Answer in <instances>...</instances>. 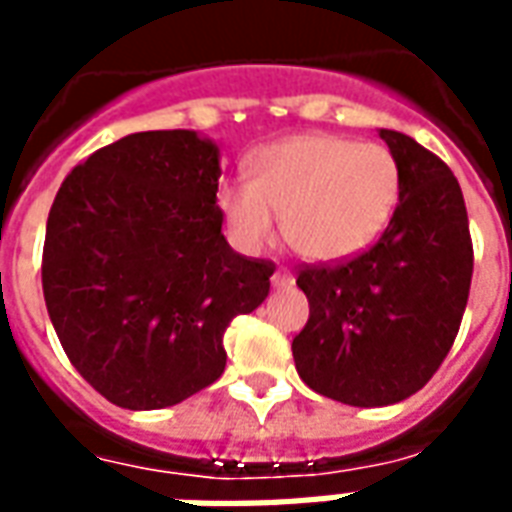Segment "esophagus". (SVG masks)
I'll return each instance as SVG.
<instances>
[{"label":"esophagus","instance_id":"34e87169","mask_svg":"<svg viewBox=\"0 0 512 512\" xmlns=\"http://www.w3.org/2000/svg\"><path fill=\"white\" fill-rule=\"evenodd\" d=\"M271 282H274V288H288V285H293V274H290L288 268H277Z\"/></svg>","mask_w":512,"mask_h":512}]
</instances>
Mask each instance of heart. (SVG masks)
<instances>
[{
    "instance_id": "1",
    "label": "heart",
    "mask_w": 512,
    "mask_h": 512,
    "mask_svg": "<svg viewBox=\"0 0 512 512\" xmlns=\"http://www.w3.org/2000/svg\"><path fill=\"white\" fill-rule=\"evenodd\" d=\"M400 167L392 150L348 136L301 134L257 150L249 180L219 191L227 227L257 252L282 216L288 246L310 263H340L376 241L395 213Z\"/></svg>"
}]
</instances>
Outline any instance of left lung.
<instances>
[{
	"label": "left lung",
	"instance_id": "obj_1",
	"mask_svg": "<svg viewBox=\"0 0 512 512\" xmlns=\"http://www.w3.org/2000/svg\"><path fill=\"white\" fill-rule=\"evenodd\" d=\"M400 167V202L365 252L301 266L310 301L293 359L318 395L359 408L400 403L428 384L461 329L474 249L461 186L436 153L381 128Z\"/></svg>",
	"mask_w": 512,
	"mask_h": 512
}]
</instances>
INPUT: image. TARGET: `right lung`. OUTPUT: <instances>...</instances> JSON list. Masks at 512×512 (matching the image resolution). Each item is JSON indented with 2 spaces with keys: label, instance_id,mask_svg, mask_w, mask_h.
Listing matches in <instances>:
<instances>
[{
  "label": "right lung",
  "instance_id": "1",
  "mask_svg": "<svg viewBox=\"0 0 512 512\" xmlns=\"http://www.w3.org/2000/svg\"><path fill=\"white\" fill-rule=\"evenodd\" d=\"M219 147L128 134L71 169L46 222L43 299L71 365L131 411L175 406L224 373V332L263 304L274 263L222 235Z\"/></svg>",
  "mask_w": 512,
  "mask_h": 512
}]
</instances>
